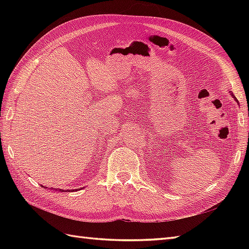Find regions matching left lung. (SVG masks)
I'll return each instance as SVG.
<instances>
[{
  "mask_svg": "<svg viewBox=\"0 0 249 249\" xmlns=\"http://www.w3.org/2000/svg\"><path fill=\"white\" fill-rule=\"evenodd\" d=\"M230 94H231V96H232V97H233V98L235 99V102L237 103V99H236V97H235V96H234V95H233V93H231V92H230ZM237 105H239V103H237Z\"/></svg>",
  "mask_w": 249,
  "mask_h": 249,
  "instance_id": "obj_1",
  "label": "left lung"
}]
</instances>
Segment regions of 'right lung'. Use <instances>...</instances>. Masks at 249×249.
Segmentation results:
<instances>
[{"label": "right lung", "instance_id": "add662e5", "mask_svg": "<svg viewBox=\"0 0 249 249\" xmlns=\"http://www.w3.org/2000/svg\"><path fill=\"white\" fill-rule=\"evenodd\" d=\"M51 190H52V188H51ZM55 190H57V189H55ZM73 190H76V189H71V190L70 189H68V190L67 189H59V192H62V193L63 192H73ZM76 192H77V190H76Z\"/></svg>", "mask_w": 249, "mask_h": 249}]
</instances>
